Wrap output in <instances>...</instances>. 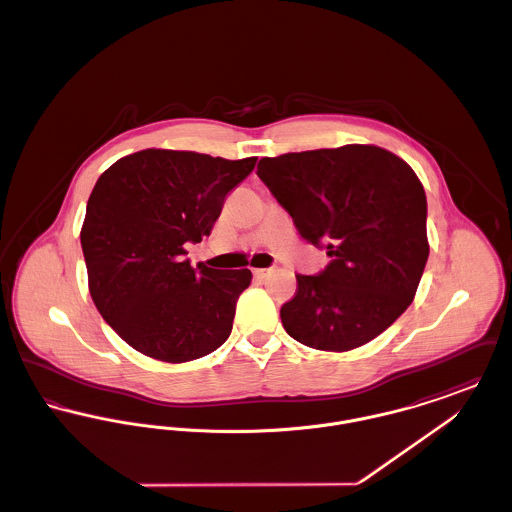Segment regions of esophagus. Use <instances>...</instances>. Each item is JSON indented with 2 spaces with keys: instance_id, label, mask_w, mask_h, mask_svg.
<instances>
[{
  "instance_id": "1",
  "label": "esophagus",
  "mask_w": 512,
  "mask_h": 512,
  "mask_svg": "<svg viewBox=\"0 0 512 512\" xmlns=\"http://www.w3.org/2000/svg\"><path fill=\"white\" fill-rule=\"evenodd\" d=\"M272 270H274V268H253V276H255V278H267Z\"/></svg>"
}]
</instances>
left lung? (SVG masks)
Masks as SVG:
<instances>
[{
    "label": "left lung",
    "mask_w": 512,
    "mask_h": 512,
    "mask_svg": "<svg viewBox=\"0 0 512 512\" xmlns=\"http://www.w3.org/2000/svg\"><path fill=\"white\" fill-rule=\"evenodd\" d=\"M259 178L299 234L332 263L295 274L280 318L293 340L320 351L361 347L405 313L428 261L426 194L413 169L370 144L263 157Z\"/></svg>",
    "instance_id": "left-lung-1"
}]
</instances>
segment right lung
<instances>
[{
	"label": "right lung",
	"instance_id": "1",
	"mask_svg": "<svg viewBox=\"0 0 512 512\" xmlns=\"http://www.w3.org/2000/svg\"><path fill=\"white\" fill-rule=\"evenodd\" d=\"M255 161L151 147L99 176L80 230L88 288L99 315L136 351L186 363L228 340L251 270L194 268L184 245L211 234Z\"/></svg>",
	"mask_w": 512,
	"mask_h": 512
}]
</instances>
